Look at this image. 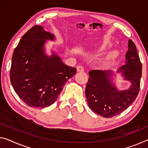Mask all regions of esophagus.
<instances>
[{"label":"esophagus","instance_id":"34e87169","mask_svg":"<svg viewBox=\"0 0 148 148\" xmlns=\"http://www.w3.org/2000/svg\"><path fill=\"white\" fill-rule=\"evenodd\" d=\"M77 70L78 72H83L84 71V68L81 65H79V66L77 67Z\"/></svg>","mask_w":148,"mask_h":148}]
</instances>
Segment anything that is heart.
Returning <instances> with one entry per match:
<instances>
[{"mask_svg":"<svg viewBox=\"0 0 148 148\" xmlns=\"http://www.w3.org/2000/svg\"><path fill=\"white\" fill-rule=\"evenodd\" d=\"M112 46V44L110 42H104L102 44L101 46H100L99 48H98L97 51H105L106 50H108ZM119 52L117 50H114L112 51H111L110 54H109L108 56V60H112V59H114L116 58V57L119 56Z\"/></svg>","mask_w":148,"mask_h":148,"instance_id":"b5f03b06","label":"heart"}]
</instances>
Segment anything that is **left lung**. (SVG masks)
I'll return each mask as SVG.
<instances>
[{
    "mask_svg": "<svg viewBox=\"0 0 148 148\" xmlns=\"http://www.w3.org/2000/svg\"><path fill=\"white\" fill-rule=\"evenodd\" d=\"M126 64L118 69L124 80L130 82L129 88L120 90L113 83L114 73L111 70H92L85 88V95L90 108L104 118H111L126 110L135 101L140 87L142 63L136 45L128 40ZM115 77V75H114Z\"/></svg>",
    "mask_w": 148,
    "mask_h": 148,
    "instance_id": "1",
    "label": "left lung"
}]
</instances>
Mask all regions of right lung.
I'll list each match as a JSON object with an SVG mask.
<instances>
[{"mask_svg": "<svg viewBox=\"0 0 148 148\" xmlns=\"http://www.w3.org/2000/svg\"><path fill=\"white\" fill-rule=\"evenodd\" d=\"M53 34L42 26H33L22 36L14 51L10 78L14 90L31 107L44 108L56 101L68 79L77 69L65 65L56 52L45 53L47 40Z\"/></svg>", "mask_w": 148, "mask_h": 148, "instance_id": "obj_1", "label": "right lung"}]
</instances>
